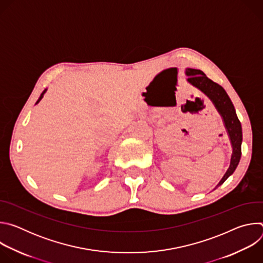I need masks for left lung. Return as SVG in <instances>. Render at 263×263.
Returning a JSON list of instances; mask_svg holds the SVG:
<instances>
[{"label":"left lung","instance_id":"obj_1","mask_svg":"<svg viewBox=\"0 0 263 263\" xmlns=\"http://www.w3.org/2000/svg\"><path fill=\"white\" fill-rule=\"evenodd\" d=\"M186 74L189 76L187 81L191 84L199 88L201 91H203L214 104L219 115L222 118L224 127L227 129V132L229 134L231 144H232V156L230 161V166L226 174L223 175L219 183L216 185L215 189L219 185H221L224 181H226L229 176H231L235 168L237 167L240 157H241V141H242V131H241V125L240 122L236 116L235 108L227 95L226 90H224L219 84L213 82L211 79H209L206 74L200 70L195 68H187ZM214 189V190H215Z\"/></svg>","mask_w":263,"mask_h":263}]
</instances>
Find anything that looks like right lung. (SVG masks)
Listing matches in <instances>:
<instances>
[{"instance_id": "1", "label": "right lung", "mask_w": 263, "mask_h": 263, "mask_svg": "<svg viewBox=\"0 0 263 263\" xmlns=\"http://www.w3.org/2000/svg\"><path fill=\"white\" fill-rule=\"evenodd\" d=\"M46 91H47V89H45V90H44V91H43V93H42V95H41V97H40V99H39V100H37V102H36V104H37V103H39V102H40V101H41V100H42V99H43V97H44V93H45V92H46Z\"/></svg>"}]
</instances>
